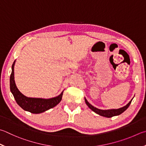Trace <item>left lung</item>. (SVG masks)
<instances>
[{
  "instance_id": "left-lung-1",
  "label": "left lung",
  "mask_w": 146,
  "mask_h": 146,
  "mask_svg": "<svg viewBox=\"0 0 146 146\" xmlns=\"http://www.w3.org/2000/svg\"><path fill=\"white\" fill-rule=\"evenodd\" d=\"M132 100H133V99H132ZM132 100L128 103V104L124 106V107L120 108H118V109L101 110V109H99V108H97L96 107H94V106H92V105L90 104V103L88 102H87V100H86V98H85V102H86V105L88 106L90 109H91L92 111H93V112H94L95 113H96L97 114L103 116V117H108V118L113 117V116L119 115L121 114V113L123 112H124V111H125L127 109V108L129 107V105L131 104Z\"/></svg>"
}]
</instances>
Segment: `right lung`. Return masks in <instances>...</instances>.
Returning <instances> with one entry per match:
<instances>
[{
	"label": "right lung",
	"mask_w": 146,
	"mask_h": 146,
	"mask_svg": "<svg viewBox=\"0 0 146 146\" xmlns=\"http://www.w3.org/2000/svg\"><path fill=\"white\" fill-rule=\"evenodd\" d=\"M16 60L12 65V71L10 76V90L17 104L25 111L33 113H40L54 108L62 100L63 91L59 96L49 99L29 98L23 95L16 86L15 81L14 67Z\"/></svg>",
	"instance_id": "right-lung-1"
}]
</instances>
